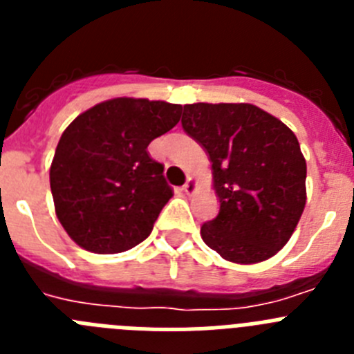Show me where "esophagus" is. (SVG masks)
Listing matches in <instances>:
<instances>
[{"mask_svg":"<svg viewBox=\"0 0 354 354\" xmlns=\"http://www.w3.org/2000/svg\"><path fill=\"white\" fill-rule=\"evenodd\" d=\"M183 192L186 193V195H192V193L196 192V180L193 179V177H189V179L186 180V184L183 186Z\"/></svg>","mask_w":354,"mask_h":354,"instance_id":"obj_1","label":"esophagus"}]
</instances>
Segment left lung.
Masks as SVG:
<instances>
[{
  "mask_svg": "<svg viewBox=\"0 0 354 354\" xmlns=\"http://www.w3.org/2000/svg\"><path fill=\"white\" fill-rule=\"evenodd\" d=\"M183 129L209 154L220 198L218 216L200 228L205 245L236 264L273 257L306 204V162L296 134L248 102L186 104Z\"/></svg>",
  "mask_w": 354,
  "mask_h": 354,
  "instance_id": "1",
  "label": "left lung"
}]
</instances>
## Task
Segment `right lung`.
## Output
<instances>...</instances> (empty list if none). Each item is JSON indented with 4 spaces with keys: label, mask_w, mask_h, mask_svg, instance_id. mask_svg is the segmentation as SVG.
<instances>
[{
    "label": "right lung",
    "mask_w": 354,
    "mask_h": 354,
    "mask_svg": "<svg viewBox=\"0 0 354 354\" xmlns=\"http://www.w3.org/2000/svg\"><path fill=\"white\" fill-rule=\"evenodd\" d=\"M180 104L117 97L76 117L62 134L49 170L65 232L93 253L134 248L174 196L149 143L180 120Z\"/></svg>",
    "instance_id": "1"
}]
</instances>
